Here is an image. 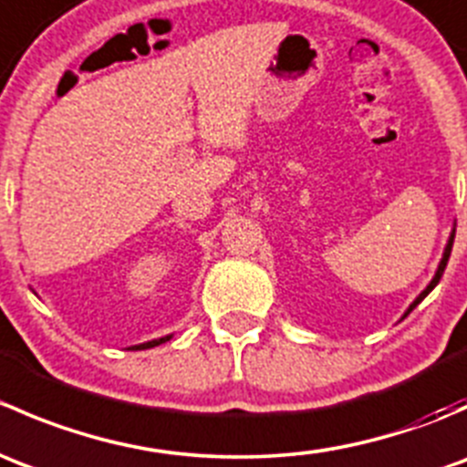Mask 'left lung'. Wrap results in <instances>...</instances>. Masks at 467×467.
<instances>
[{"mask_svg": "<svg viewBox=\"0 0 467 467\" xmlns=\"http://www.w3.org/2000/svg\"><path fill=\"white\" fill-rule=\"evenodd\" d=\"M454 233H456V228L451 230V234H450V239H447V246H445V253H442V260H441V264H438V271H436V275H434V280L430 282V285H427V289L422 291L420 296H418L416 300H413L411 305H409V309H407V314H411L413 312V307H416V305H420L422 300L427 298V294H430L431 289H434V286L438 285V282H441V277H442V271H445V266H447V260H450V253H451V244H454ZM407 314H404V317H407Z\"/></svg>", "mask_w": 467, "mask_h": 467, "instance_id": "1", "label": "left lung"}]
</instances>
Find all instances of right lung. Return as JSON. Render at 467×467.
<instances>
[{"mask_svg": "<svg viewBox=\"0 0 467 467\" xmlns=\"http://www.w3.org/2000/svg\"><path fill=\"white\" fill-rule=\"evenodd\" d=\"M169 338H171V334H169V337H162V338H153V341L140 343V346H133V348H130V350H149V348H155V346H160V343L169 341Z\"/></svg>", "mask_w": 467, "mask_h": 467, "instance_id": "1", "label": "right lung"}]
</instances>
